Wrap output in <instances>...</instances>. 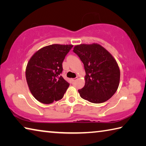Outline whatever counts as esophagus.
<instances>
[{
    "instance_id": "esophagus-1",
    "label": "esophagus",
    "mask_w": 146,
    "mask_h": 146,
    "mask_svg": "<svg viewBox=\"0 0 146 146\" xmlns=\"http://www.w3.org/2000/svg\"><path fill=\"white\" fill-rule=\"evenodd\" d=\"M77 78H78V77L74 78H72V79H71V80H72V82H75V80H77Z\"/></svg>"
}]
</instances>
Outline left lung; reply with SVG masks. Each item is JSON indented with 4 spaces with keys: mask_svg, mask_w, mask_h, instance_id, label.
Segmentation results:
<instances>
[{
    "mask_svg": "<svg viewBox=\"0 0 146 146\" xmlns=\"http://www.w3.org/2000/svg\"><path fill=\"white\" fill-rule=\"evenodd\" d=\"M84 66L85 85L78 91L89 102H104L114 95L119 86L120 72L114 57L98 44H82L73 48Z\"/></svg>",
    "mask_w": 146,
    "mask_h": 146,
    "instance_id": "obj_1",
    "label": "left lung"
}]
</instances>
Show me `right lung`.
<instances>
[{
    "label": "right lung",
    "mask_w": 146,
    "mask_h": 146,
    "mask_svg": "<svg viewBox=\"0 0 146 146\" xmlns=\"http://www.w3.org/2000/svg\"><path fill=\"white\" fill-rule=\"evenodd\" d=\"M71 44H52L35 53L28 61L26 78L30 92L41 103H53L63 98L70 86L60 76L62 62Z\"/></svg>",
    "instance_id": "right-lung-1"
}]
</instances>
